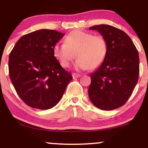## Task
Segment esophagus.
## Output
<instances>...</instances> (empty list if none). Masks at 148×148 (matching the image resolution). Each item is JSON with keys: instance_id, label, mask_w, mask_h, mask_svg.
I'll return each mask as SVG.
<instances>
[{"instance_id": "esophagus-1", "label": "esophagus", "mask_w": 148, "mask_h": 148, "mask_svg": "<svg viewBox=\"0 0 148 148\" xmlns=\"http://www.w3.org/2000/svg\"><path fill=\"white\" fill-rule=\"evenodd\" d=\"M81 75L79 74H76V73H74V74H72V76H73V79H76V78L78 77H80Z\"/></svg>"}]
</instances>
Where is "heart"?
Instances as JSON below:
<instances>
[{"instance_id": "b5f03b06", "label": "heart", "mask_w": 148, "mask_h": 148, "mask_svg": "<svg viewBox=\"0 0 148 148\" xmlns=\"http://www.w3.org/2000/svg\"><path fill=\"white\" fill-rule=\"evenodd\" d=\"M64 43L54 45L53 52L63 67L76 57V69H95L103 63L108 53V43L101 35L76 30L71 32L64 39Z\"/></svg>"}]
</instances>
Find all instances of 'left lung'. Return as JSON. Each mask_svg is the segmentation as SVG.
<instances>
[{
  "label": "left lung",
  "instance_id": "obj_1",
  "mask_svg": "<svg viewBox=\"0 0 148 148\" xmlns=\"http://www.w3.org/2000/svg\"><path fill=\"white\" fill-rule=\"evenodd\" d=\"M106 40L108 53L95 72L92 73L88 95L96 107L111 111L123 106L138 82V52L127 33L112 25L90 27Z\"/></svg>",
  "mask_w": 148,
  "mask_h": 148
}]
</instances>
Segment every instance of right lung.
Wrapping results in <instances>:
<instances>
[{"label": "right lung", "instance_id": "1", "mask_svg": "<svg viewBox=\"0 0 148 148\" xmlns=\"http://www.w3.org/2000/svg\"><path fill=\"white\" fill-rule=\"evenodd\" d=\"M64 35L54 30H36L22 36L10 52V78L19 97L32 108L55 106L73 79L53 52Z\"/></svg>", "mask_w": 148, "mask_h": 148}]
</instances>
